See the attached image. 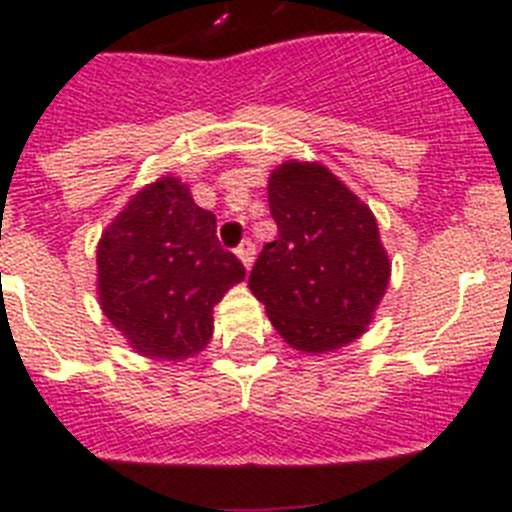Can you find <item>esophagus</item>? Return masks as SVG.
Masks as SVG:
<instances>
[{"label": "esophagus", "mask_w": 512, "mask_h": 512, "mask_svg": "<svg viewBox=\"0 0 512 512\" xmlns=\"http://www.w3.org/2000/svg\"><path fill=\"white\" fill-rule=\"evenodd\" d=\"M235 253H238V259L243 261V266H246V269H251L253 259H256V246H253V241H243Z\"/></svg>", "instance_id": "34e87169"}]
</instances>
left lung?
<instances>
[{"instance_id":"left-lung-1","label":"left lung","mask_w":512,"mask_h":512,"mask_svg":"<svg viewBox=\"0 0 512 512\" xmlns=\"http://www.w3.org/2000/svg\"><path fill=\"white\" fill-rule=\"evenodd\" d=\"M277 241L266 243L248 287L279 336L325 354L359 338L390 284V259L372 210L323 164L287 161L269 176Z\"/></svg>"}]
</instances>
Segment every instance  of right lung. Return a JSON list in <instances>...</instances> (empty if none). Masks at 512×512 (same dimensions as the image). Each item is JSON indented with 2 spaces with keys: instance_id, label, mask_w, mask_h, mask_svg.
<instances>
[{
  "instance_id": "add662e5",
  "label": "right lung",
  "mask_w": 512,
  "mask_h": 512,
  "mask_svg": "<svg viewBox=\"0 0 512 512\" xmlns=\"http://www.w3.org/2000/svg\"><path fill=\"white\" fill-rule=\"evenodd\" d=\"M215 228V215L194 205L187 184L161 176L102 233L99 305L138 354L179 361L210 343L212 307L246 277Z\"/></svg>"
}]
</instances>
